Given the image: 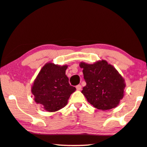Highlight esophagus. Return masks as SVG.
I'll return each mask as SVG.
<instances>
[{
    "instance_id": "1",
    "label": "esophagus",
    "mask_w": 147,
    "mask_h": 147,
    "mask_svg": "<svg viewBox=\"0 0 147 147\" xmlns=\"http://www.w3.org/2000/svg\"><path fill=\"white\" fill-rule=\"evenodd\" d=\"M81 85H78L76 86V89H77V91H81Z\"/></svg>"
}]
</instances>
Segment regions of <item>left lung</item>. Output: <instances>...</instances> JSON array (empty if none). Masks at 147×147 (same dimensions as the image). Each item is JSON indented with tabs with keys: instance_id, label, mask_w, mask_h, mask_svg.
Segmentation results:
<instances>
[{
	"instance_id": "8db88e82",
	"label": "left lung",
	"mask_w": 147,
	"mask_h": 147,
	"mask_svg": "<svg viewBox=\"0 0 147 147\" xmlns=\"http://www.w3.org/2000/svg\"><path fill=\"white\" fill-rule=\"evenodd\" d=\"M86 83L81 93L95 108L109 110L118 106L124 97V79L113 66L101 60L93 64H79Z\"/></svg>"
}]
</instances>
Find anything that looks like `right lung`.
I'll return each mask as SVG.
<instances>
[{"mask_svg": "<svg viewBox=\"0 0 147 147\" xmlns=\"http://www.w3.org/2000/svg\"><path fill=\"white\" fill-rule=\"evenodd\" d=\"M68 65L48 62L42 68L31 87L34 101L45 110L57 111L67 105L76 88L70 85L66 75Z\"/></svg>", "mask_w": 147, "mask_h": 147, "instance_id": "obj_1", "label": "right lung"}]
</instances>
